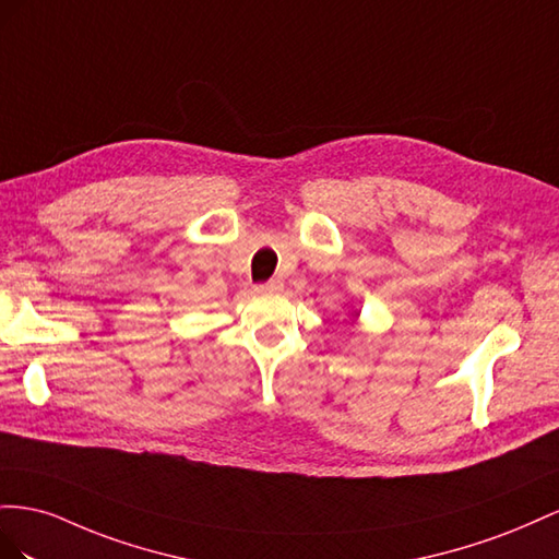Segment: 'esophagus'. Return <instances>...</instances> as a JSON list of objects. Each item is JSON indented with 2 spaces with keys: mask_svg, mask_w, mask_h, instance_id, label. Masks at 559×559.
<instances>
[{
  "mask_svg": "<svg viewBox=\"0 0 559 559\" xmlns=\"http://www.w3.org/2000/svg\"><path fill=\"white\" fill-rule=\"evenodd\" d=\"M254 290L262 293V295H271V293H281L283 290V283L281 281H266V283H260L254 285Z\"/></svg>",
  "mask_w": 559,
  "mask_h": 559,
  "instance_id": "esophagus-1",
  "label": "esophagus"
}]
</instances>
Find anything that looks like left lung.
Masks as SVG:
<instances>
[{"label":"left lung","mask_w":559,"mask_h":559,"mask_svg":"<svg viewBox=\"0 0 559 559\" xmlns=\"http://www.w3.org/2000/svg\"><path fill=\"white\" fill-rule=\"evenodd\" d=\"M356 316H358V313H356Z\"/></svg>","instance_id":"1"}]
</instances>
